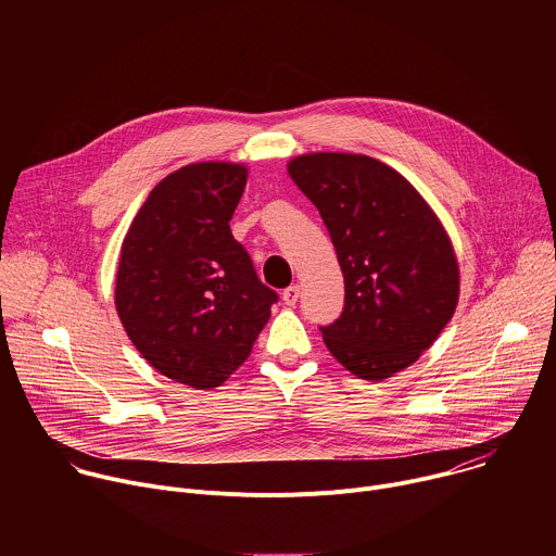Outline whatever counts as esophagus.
<instances>
[{
    "mask_svg": "<svg viewBox=\"0 0 556 556\" xmlns=\"http://www.w3.org/2000/svg\"><path fill=\"white\" fill-rule=\"evenodd\" d=\"M281 299H283V303H286V305H294V303H296V299H299V286H290V288H286V290H283V294H281Z\"/></svg>",
    "mask_w": 556,
    "mask_h": 556,
    "instance_id": "esophagus-1",
    "label": "esophagus"
}]
</instances>
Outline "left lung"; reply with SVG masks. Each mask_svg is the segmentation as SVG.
Listing matches in <instances>:
<instances>
[{
	"label": "left lung",
	"mask_w": 556,
	"mask_h": 556,
	"mask_svg": "<svg viewBox=\"0 0 556 556\" xmlns=\"http://www.w3.org/2000/svg\"><path fill=\"white\" fill-rule=\"evenodd\" d=\"M288 174L319 208L345 279L341 319L321 328L330 354L374 382L407 369L459 299V266L440 217L405 176L363 153H303Z\"/></svg>",
	"instance_id": "1"
}]
</instances>
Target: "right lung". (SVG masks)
<instances>
[{"instance_id":"obj_1","label":"right lung","mask_w":556,"mask_h":556,"mask_svg":"<svg viewBox=\"0 0 556 556\" xmlns=\"http://www.w3.org/2000/svg\"><path fill=\"white\" fill-rule=\"evenodd\" d=\"M249 167L193 163L157 182L121 247L114 303L140 356L193 389L219 387L270 319L264 286L230 232Z\"/></svg>"}]
</instances>
